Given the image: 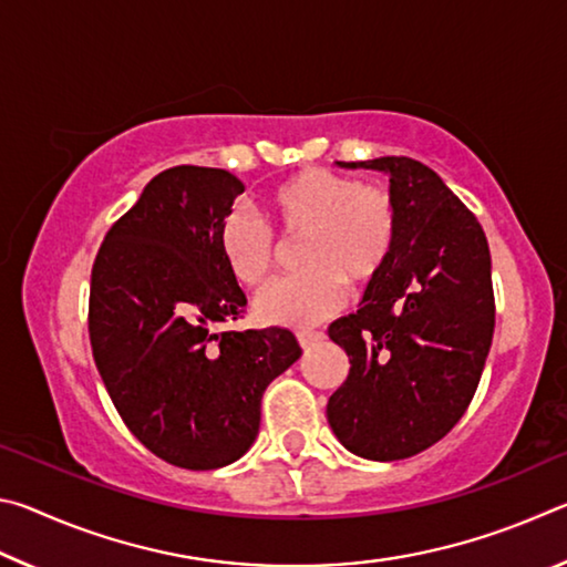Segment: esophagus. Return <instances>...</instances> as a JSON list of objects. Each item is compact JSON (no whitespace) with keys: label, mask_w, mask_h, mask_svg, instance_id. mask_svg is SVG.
Instances as JSON below:
<instances>
[{"label":"esophagus","mask_w":567,"mask_h":567,"mask_svg":"<svg viewBox=\"0 0 567 567\" xmlns=\"http://www.w3.org/2000/svg\"><path fill=\"white\" fill-rule=\"evenodd\" d=\"M318 340H322V332L318 330H297V342L302 344V348H310Z\"/></svg>","instance_id":"esophagus-1"}]
</instances>
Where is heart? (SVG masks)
I'll return each mask as SVG.
<instances>
[{
    "instance_id": "obj_1",
    "label": "heart",
    "mask_w": 567,
    "mask_h": 567,
    "mask_svg": "<svg viewBox=\"0 0 567 567\" xmlns=\"http://www.w3.org/2000/svg\"><path fill=\"white\" fill-rule=\"evenodd\" d=\"M282 237H305V272L285 277L257 295L255 315L265 324L310 328L338 312L348 282H378L398 245V207L388 189L324 167L295 172L265 197ZM219 257L239 285L257 287L277 260V239L260 217L229 209L217 229Z\"/></svg>"
}]
</instances>
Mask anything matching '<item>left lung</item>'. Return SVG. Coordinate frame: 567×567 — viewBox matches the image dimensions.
Wrapping results in <instances>:
<instances>
[{
	"mask_svg": "<svg viewBox=\"0 0 567 567\" xmlns=\"http://www.w3.org/2000/svg\"><path fill=\"white\" fill-rule=\"evenodd\" d=\"M338 165L390 177L398 245L360 310L328 328L350 358L328 422L352 455L390 463L445 437L475 395L495 330L491 249L475 215L422 162Z\"/></svg>",
	"mask_w": 567,
	"mask_h": 567,
	"instance_id": "left-lung-1",
	"label": "left lung"
}]
</instances>
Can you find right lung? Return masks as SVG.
Listing matches in <instances>:
<instances>
[{"label":"right lung","instance_id":"right-lung-1","mask_svg":"<svg viewBox=\"0 0 567 567\" xmlns=\"http://www.w3.org/2000/svg\"><path fill=\"white\" fill-rule=\"evenodd\" d=\"M243 192L227 169L159 172L92 267L90 342L104 388L130 433L185 470L243 457L267 385L302 354L285 328L215 330L247 305L217 247Z\"/></svg>","mask_w":567,"mask_h":567}]
</instances>
